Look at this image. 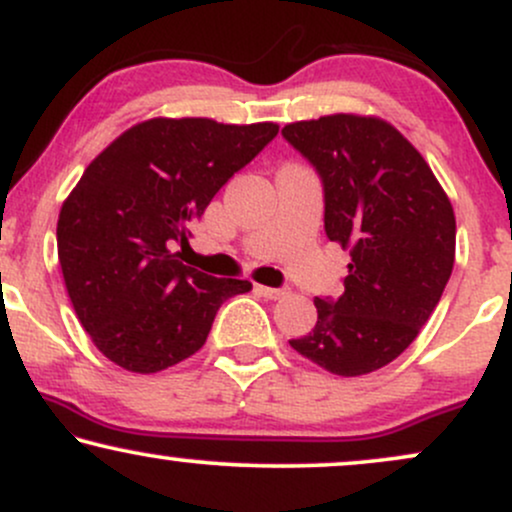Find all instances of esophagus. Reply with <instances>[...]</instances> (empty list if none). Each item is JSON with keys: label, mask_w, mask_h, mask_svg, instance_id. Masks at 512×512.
Returning a JSON list of instances; mask_svg holds the SVG:
<instances>
[{"label": "esophagus", "mask_w": 512, "mask_h": 512, "mask_svg": "<svg viewBox=\"0 0 512 512\" xmlns=\"http://www.w3.org/2000/svg\"><path fill=\"white\" fill-rule=\"evenodd\" d=\"M257 291L262 293L264 298H269V301H279V298H284L289 289H272V286H257Z\"/></svg>", "instance_id": "34e87169"}]
</instances>
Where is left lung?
I'll return each mask as SVG.
<instances>
[{
	"mask_svg": "<svg viewBox=\"0 0 512 512\" xmlns=\"http://www.w3.org/2000/svg\"><path fill=\"white\" fill-rule=\"evenodd\" d=\"M289 144L325 185V231L349 252L337 301L315 298L298 354L342 378L387 366L419 337L455 264V211L416 146L383 117L289 122Z\"/></svg>",
	"mask_w": 512,
	"mask_h": 512,
	"instance_id": "obj_1",
	"label": "left lung"
}]
</instances>
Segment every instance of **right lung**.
<instances>
[{
	"label": "right lung",
	"mask_w": 512,
	"mask_h": 512,
	"mask_svg": "<svg viewBox=\"0 0 512 512\" xmlns=\"http://www.w3.org/2000/svg\"><path fill=\"white\" fill-rule=\"evenodd\" d=\"M276 132V122L151 117L88 163L62 202L57 257L76 317L115 366L149 375L185 361L221 303L252 289L187 267L173 248Z\"/></svg>",
	"instance_id": "right-lung-1"
}]
</instances>
